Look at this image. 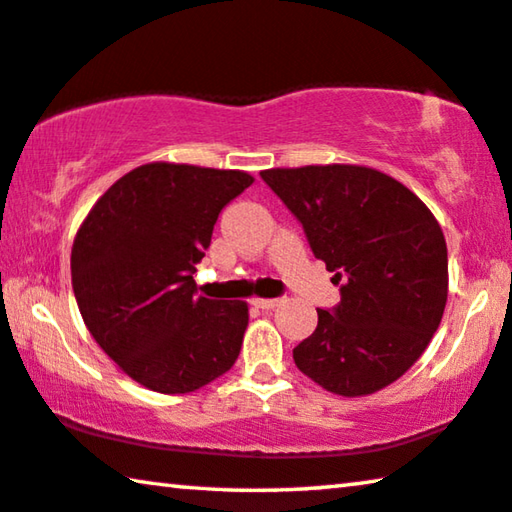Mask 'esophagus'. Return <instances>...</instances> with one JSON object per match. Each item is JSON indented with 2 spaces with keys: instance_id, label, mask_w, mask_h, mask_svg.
Segmentation results:
<instances>
[{
  "instance_id": "esophagus-1",
  "label": "esophagus",
  "mask_w": 512,
  "mask_h": 512,
  "mask_svg": "<svg viewBox=\"0 0 512 512\" xmlns=\"http://www.w3.org/2000/svg\"><path fill=\"white\" fill-rule=\"evenodd\" d=\"M250 305H255L259 310H273L276 305H280V299H253Z\"/></svg>"
}]
</instances>
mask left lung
<instances>
[{
  "label": "left lung",
  "instance_id": "obj_1",
  "mask_svg": "<svg viewBox=\"0 0 512 512\" xmlns=\"http://www.w3.org/2000/svg\"><path fill=\"white\" fill-rule=\"evenodd\" d=\"M333 271L340 303L294 347L303 375L358 398L400 379L430 345L448 299V250L432 211L407 186L363 165L259 172Z\"/></svg>",
  "mask_w": 512,
  "mask_h": 512
}]
</instances>
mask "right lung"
<instances>
[{
  "instance_id": "add662e5",
  "label": "right lung",
  "mask_w": 512,
  "mask_h": 512,
  "mask_svg": "<svg viewBox=\"0 0 512 512\" xmlns=\"http://www.w3.org/2000/svg\"><path fill=\"white\" fill-rule=\"evenodd\" d=\"M255 179L241 170L147 163L105 190L75 234L71 278L89 333L128 377L193 393L232 368L246 301L195 296L218 213Z\"/></svg>"
}]
</instances>
